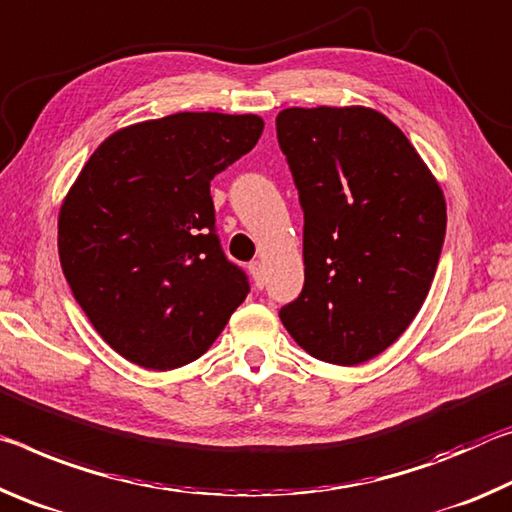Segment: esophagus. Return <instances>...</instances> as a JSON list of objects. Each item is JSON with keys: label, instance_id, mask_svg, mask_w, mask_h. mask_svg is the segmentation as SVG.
<instances>
[{"label": "esophagus", "instance_id": "esophagus-1", "mask_svg": "<svg viewBox=\"0 0 512 512\" xmlns=\"http://www.w3.org/2000/svg\"><path fill=\"white\" fill-rule=\"evenodd\" d=\"M249 274H251V279H254V286L258 290H263V286H265V267H263V263L261 261L251 263L249 265Z\"/></svg>", "mask_w": 512, "mask_h": 512}]
</instances>
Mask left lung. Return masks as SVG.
Segmentation results:
<instances>
[{
    "label": "left lung",
    "mask_w": 512,
    "mask_h": 512,
    "mask_svg": "<svg viewBox=\"0 0 512 512\" xmlns=\"http://www.w3.org/2000/svg\"><path fill=\"white\" fill-rule=\"evenodd\" d=\"M276 138L304 211V288L281 322L313 358L365 363L429 295L445 195L397 124L372 108H286Z\"/></svg>",
    "instance_id": "obj_1"
}]
</instances>
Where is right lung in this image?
<instances>
[{
	"label": "right lung",
	"mask_w": 512,
	"mask_h": 512,
	"mask_svg": "<svg viewBox=\"0 0 512 512\" xmlns=\"http://www.w3.org/2000/svg\"><path fill=\"white\" fill-rule=\"evenodd\" d=\"M258 115L177 113L115 131L58 215L74 299L117 354L174 370L206 354L249 292L215 233L211 181L254 149Z\"/></svg>",
	"instance_id": "add662e5"
}]
</instances>
